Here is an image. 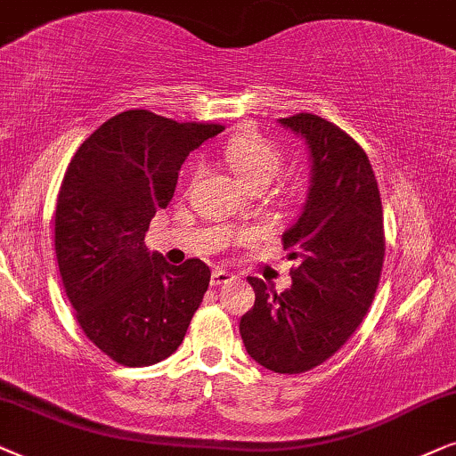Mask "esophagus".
Here are the masks:
<instances>
[{
	"label": "esophagus",
	"mask_w": 456,
	"mask_h": 456,
	"mask_svg": "<svg viewBox=\"0 0 456 456\" xmlns=\"http://www.w3.org/2000/svg\"><path fill=\"white\" fill-rule=\"evenodd\" d=\"M233 279V275H229L227 271H223V269H215L212 271V279H210V285L212 288H218V285H224V283H229Z\"/></svg>",
	"instance_id": "34e87169"
}]
</instances>
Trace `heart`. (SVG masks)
Wrapping results in <instances>:
<instances>
[{"label": "heart", "instance_id": "1", "mask_svg": "<svg viewBox=\"0 0 456 456\" xmlns=\"http://www.w3.org/2000/svg\"><path fill=\"white\" fill-rule=\"evenodd\" d=\"M223 160L244 187H266L283 168V151L258 133L244 131L229 139Z\"/></svg>", "mask_w": 456, "mask_h": 456}]
</instances>
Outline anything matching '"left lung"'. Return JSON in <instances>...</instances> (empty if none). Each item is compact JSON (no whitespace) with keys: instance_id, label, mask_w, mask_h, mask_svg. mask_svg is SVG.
<instances>
[{"instance_id":"left-lung-1","label":"left lung","mask_w":456,"mask_h":456,"mask_svg":"<svg viewBox=\"0 0 456 456\" xmlns=\"http://www.w3.org/2000/svg\"><path fill=\"white\" fill-rule=\"evenodd\" d=\"M305 137L311 187L298 216L283 233L294 260L281 294L248 277L256 300L241 317L248 354L275 373H305L348 342L379 285L386 254L379 187L365 150L338 125L311 112L279 118Z\"/></svg>"}]
</instances>
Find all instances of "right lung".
<instances>
[{"instance_id":"1","label":"right lung","mask_w":456,"mask_h":456,"mask_svg":"<svg viewBox=\"0 0 456 456\" xmlns=\"http://www.w3.org/2000/svg\"><path fill=\"white\" fill-rule=\"evenodd\" d=\"M221 131L126 110L72 156L53 218L60 275L85 336L118 365L171 356L208 289L202 260L168 265L143 240L171 202L185 158Z\"/></svg>"}]
</instances>
